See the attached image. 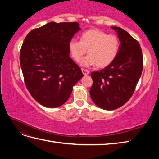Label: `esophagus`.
Masks as SVG:
<instances>
[{"label":"esophagus","instance_id":"34e87169","mask_svg":"<svg viewBox=\"0 0 159 159\" xmlns=\"http://www.w3.org/2000/svg\"><path fill=\"white\" fill-rule=\"evenodd\" d=\"M81 71H82V73L84 75H88L89 74V71L87 70H85V69H81Z\"/></svg>","mask_w":159,"mask_h":159}]
</instances>
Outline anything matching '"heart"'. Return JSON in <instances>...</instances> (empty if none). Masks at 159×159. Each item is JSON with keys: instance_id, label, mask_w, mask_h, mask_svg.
<instances>
[{"instance_id": "b5f03b06", "label": "heart", "mask_w": 159, "mask_h": 159, "mask_svg": "<svg viewBox=\"0 0 159 159\" xmlns=\"http://www.w3.org/2000/svg\"><path fill=\"white\" fill-rule=\"evenodd\" d=\"M70 54L79 62L87 52L88 55L81 65L89 67L97 64L98 68L107 67L116 58L119 50V38L99 29H89L81 34L80 41L72 38L68 43Z\"/></svg>"}]
</instances>
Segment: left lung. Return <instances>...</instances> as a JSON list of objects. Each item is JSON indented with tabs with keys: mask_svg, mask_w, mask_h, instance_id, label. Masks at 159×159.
Returning a JSON list of instances; mask_svg holds the SVG:
<instances>
[{
	"mask_svg": "<svg viewBox=\"0 0 159 159\" xmlns=\"http://www.w3.org/2000/svg\"><path fill=\"white\" fill-rule=\"evenodd\" d=\"M120 41L116 58L91 76L90 96L93 103L105 110H114L125 104L133 95L143 71V54L139 43L122 28L111 27Z\"/></svg>",
	"mask_w": 159,
	"mask_h": 159,
	"instance_id": "1",
	"label": "left lung"
}]
</instances>
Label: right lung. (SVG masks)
I'll return each instance as SVG.
<instances>
[{"label":"right lung","mask_w":159,"mask_h":159,"mask_svg":"<svg viewBox=\"0 0 159 159\" xmlns=\"http://www.w3.org/2000/svg\"><path fill=\"white\" fill-rule=\"evenodd\" d=\"M80 30L78 22H50L25 38L20 55L24 79L32 98L43 106L55 108L65 103L84 76L68 48Z\"/></svg>","instance_id":"add662e5"}]
</instances>
